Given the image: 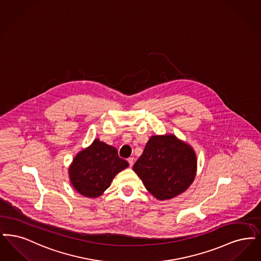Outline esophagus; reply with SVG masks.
Returning a JSON list of instances; mask_svg holds the SVG:
<instances>
[{"label": "esophagus", "instance_id": "1", "mask_svg": "<svg viewBox=\"0 0 261 261\" xmlns=\"http://www.w3.org/2000/svg\"><path fill=\"white\" fill-rule=\"evenodd\" d=\"M127 162H128V165H129V167H133V166H134V162H135V160H134V158L129 157V158L127 159Z\"/></svg>", "mask_w": 261, "mask_h": 261}]
</instances>
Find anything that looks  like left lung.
<instances>
[{"label": "left lung", "mask_w": 261, "mask_h": 261, "mask_svg": "<svg viewBox=\"0 0 261 261\" xmlns=\"http://www.w3.org/2000/svg\"><path fill=\"white\" fill-rule=\"evenodd\" d=\"M133 169L154 197L168 200L191 185L197 159L192 148L175 136H151Z\"/></svg>", "instance_id": "obj_1"}]
</instances>
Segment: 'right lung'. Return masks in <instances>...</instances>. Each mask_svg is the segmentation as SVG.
Returning a JSON list of instances; mask_svg holds the SVG:
<instances>
[{"instance_id": "obj_1", "label": "right lung", "mask_w": 261, "mask_h": 261, "mask_svg": "<svg viewBox=\"0 0 261 261\" xmlns=\"http://www.w3.org/2000/svg\"><path fill=\"white\" fill-rule=\"evenodd\" d=\"M127 167L128 163L118 156L116 148L95 139L75 157L69 176L80 194L96 198L110 186L114 176Z\"/></svg>"}]
</instances>
